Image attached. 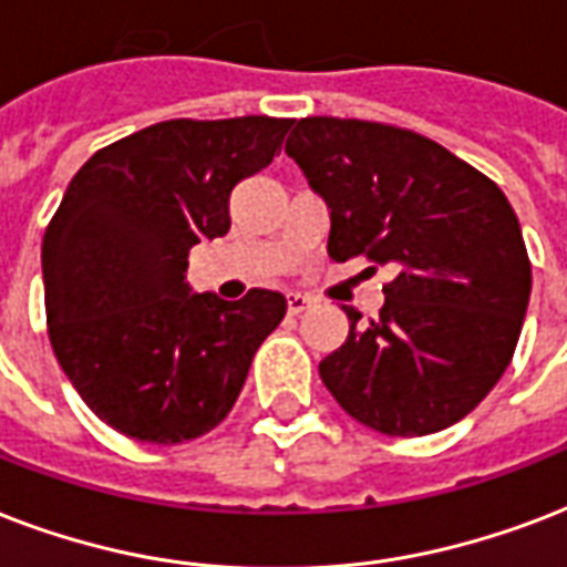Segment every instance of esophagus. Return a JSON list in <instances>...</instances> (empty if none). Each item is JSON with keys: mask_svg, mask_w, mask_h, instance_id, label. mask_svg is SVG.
I'll return each instance as SVG.
<instances>
[{"mask_svg": "<svg viewBox=\"0 0 567 567\" xmlns=\"http://www.w3.org/2000/svg\"><path fill=\"white\" fill-rule=\"evenodd\" d=\"M310 305H313V298L305 296V292H287V310H289V316L305 313V310Z\"/></svg>", "mask_w": 567, "mask_h": 567, "instance_id": "obj_1", "label": "esophagus"}]
</instances>
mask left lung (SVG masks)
<instances>
[{
  "mask_svg": "<svg viewBox=\"0 0 567 567\" xmlns=\"http://www.w3.org/2000/svg\"><path fill=\"white\" fill-rule=\"evenodd\" d=\"M287 153L331 209L328 257L388 266L379 319L319 363L346 414L393 437L441 432L515 354L533 266L503 188L432 138L354 117H301Z\"/></svg>",
  "mask_w": 567,
  "mask_h": 567,
  "instance_id": "left-lung-1",
  "label": "left lung"
}]
</instances>
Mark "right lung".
<instances>
[{
    "label": "right lung",
    "instance_id": "obj_1",
    "mask_svg": "<svg viewBox=\"0 0 567 567\" xmlns=\"http://www.w3.org/2000/svg\"><path fill=\"white\" fill-rule=\"evenodd\" d=\"M289 117H174L96 151L41 245L47 331L103 423L144 443L195 441L239 399L287 298L192 296L188 251L230 230V192L280 151Z\"/></svg>",
    "mask_w": 567,
    "mask_h": 567
}]
</instances>
